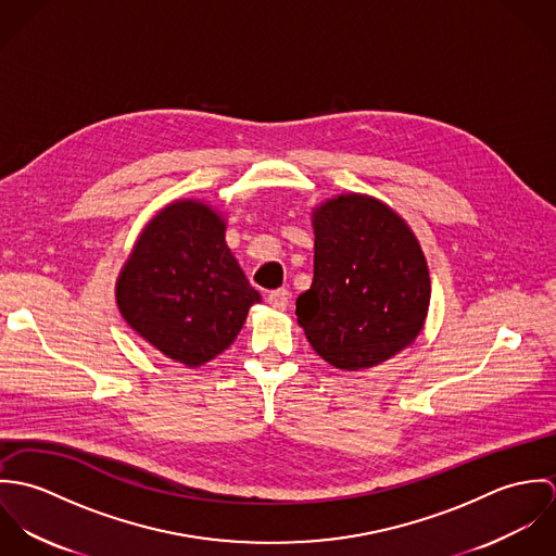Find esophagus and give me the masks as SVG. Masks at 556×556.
Wrapping results in <instances>:
<instances>
[{"label":"esophagus","mask_w":556,"mask_h":556,"mask_svg":"<svg viewBox=\"0 0 556 556\" xmlns=\"http://www.w3.org/2000/svg\"><path fill=\"white\" fill-rule=\"evenodd\" d=\"M289 300H291V293H289L287 289H276V291H271V293L267 295L269 306H274V308H278V311H285V308L289 306Z\"/></svg>","instance_id":"esophagus-1"}]
</instances>
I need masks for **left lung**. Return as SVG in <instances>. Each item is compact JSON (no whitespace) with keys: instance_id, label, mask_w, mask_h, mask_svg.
Returning <instances> with one entry per match:
<instances>
[{"instance_id":"8db88e82","label":"left lung","mask_w":556,"mask_h":556,"mask_svg":"<svg viewBox=\"0 0 556 556\" xmlns=\"http://www.w3.org/2000/svg\"><path fill=\"white\" fill-rule=\"evenodd\" d=\"M315 278L295 302L318 355L340 370L372 368L424 329L430 276L396 212L368 194H338L313 212Z\"/></svg>"}]
</instances>
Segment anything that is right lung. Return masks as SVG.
Wrapping results in <instances>:
<instances>
[{"label": "right lung", "instance_id": "1", "mask_svg": "<svg viewBox=\"0 0 556 556\" xmlns=\"http://www.w3.org/2000/svg\"><path fill=\"white\" fill-rule=\"evenodd\" d=\"M212 205L181 199L146 225L119 271L115 300L124 320L162 355L203 366L238 338L261 302L225 241Z\"/></svg>", "mask_w": 556, "mask_h": 556}]
</instances>
